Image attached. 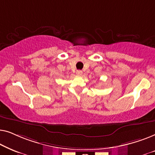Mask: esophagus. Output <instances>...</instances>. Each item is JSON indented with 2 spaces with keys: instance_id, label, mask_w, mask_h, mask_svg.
<instances>
[{
  "instance_id": "1",
  "label": "esophagus",
  "mask_w": 155,
  "mask_h": 155,
  "mask_svg": "<svg viewBox=\"0 0 155 155\" xmlns=\"http://www.w3.org/2000/svg\"><path fill=\"white\" fill-rule=\"evenodd\" d=\"M76 74H77V75H79V76L82 75V71H76Z\"/></svg>"
}]
</instances>
